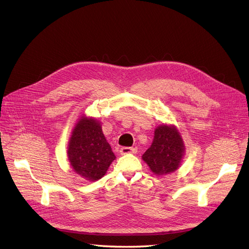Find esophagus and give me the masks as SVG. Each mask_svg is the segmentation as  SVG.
Here are the masks:
<instances>
[{
	"instance_id": "34e87169",
	"label": "esophagus",
	"mask_w": 249,
	"mask_h": 249,
	"mask_svg": "<svg viewBox=\"0 0 249 249\" xmlns=\"http://www.w3.org/2000/svg\"><path fill=\"white\" fill-rule=\"evenodd\" d=\"M137 149L133 147H122L120 148V154L122 155H127V154H136Z\"/></svg>"
}]
</instances>
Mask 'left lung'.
Segmentation results:
<instances>
[{
	"label": "left lung",
	"mask_w": 249,
	"mask_h": 249,
	"mask_svg": "<svg viewBox=\"0 0 249 249\" xmlns=\"http://www.w3.org/2000/svg\"><path fill=\"white\" fill-rule=\"evenodd\" d=\"M185 144L180 133L173 124L156 127L152 145L142 155V160L157 176L175 172L182 163Z\"/></svg>",
	"instance_id": "8db88e82"
}]
</instances>
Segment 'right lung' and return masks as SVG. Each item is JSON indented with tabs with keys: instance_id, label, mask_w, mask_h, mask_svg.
Listing matches in <instances>:
<instances>
[{
	"instance_id": "add662e5",
	"label": "right lung",
	"mask_w": 249,
	"mask_h": 249,
	"mask_svg": "<svg viewBox=\"0 0 249 249\" xmlns=\"http://www.w3.org/2000/svg\"><path fill=\"white\" fill-rule=\"evenodd\" d=\"M72 170L89 182L102 178L115 160L99 120L83 114L74 125L67 145Z\"/></svg>"
}]
</instances>
